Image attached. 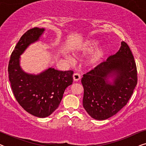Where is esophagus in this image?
<instances>
[{"instance_id":"obj_1","label":"esophagus","mask_w":146,"mask_h":146,"mask_svg":"<svg viewBox=\"0 0 146 146\" xmlns=\"http://www.w3.org/2000/svg\"><path fill=\"white\" fill-rule=\"evenodd\" d=\"M73 79L76 82L78 81L80 79V75L78 73H74L73 75Z\"/></svg>"}]
</instances>
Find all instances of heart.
<instances>
[{"label":"heart","mask_w":146,"mask_h":146,"mask_svg":"<svg viewBox=\"0 0 146 146\" xmlns=\"http://www.w3.org/2000/svg\"><path fill=\"white\" fill-rule=\"evenodd\" d=\"M99 41L96 39L90 38L85 40L78 48L76 53L89 52L98 44ZM107 47L104 44H100L96 48L90 56L88 60V63L91 66H96L100 64L106 55Z\"/></svg>","instance_id":"b5f03b06"}]
</instances>
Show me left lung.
Wrapping results in <instances>:
<instances>
[{"label": "left lung", "mask_w": 146, "mask_h": 146, "mask_svg": "<svg viewBox=\"0 0 146 146\" xmlns=\"http://www.w3.org/2000/svg\"><path fill=\"white\" fill-rule=\"evenodd\" d=\"M137 81L132 53L128 45L121 42L115 54L83 76V106L94 119L109 118L126 105Z\"/></svg>", "instance_id": "1"}]
</instances>
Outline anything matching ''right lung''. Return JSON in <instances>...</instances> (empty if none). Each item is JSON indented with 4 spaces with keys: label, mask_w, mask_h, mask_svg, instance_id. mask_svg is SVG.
Masks as SVG:
<instances>
[{
    "label": "right lung",
    "mask_w": 146,
    "mask_h": 146,
    "mask_svg": "<svg viewBox=\"0 0 146 146\" xmlns=\"http://www.w3.org/2000/svg\"><path fill=\"white\" fill-rule=\"evenodd\" d=\"M44 29L33 28L22 36L10 59L8 72L16 100L27 112L46 117L58 108L66 88L73 82L72 70L48 68L38 74L25 72L21 66V56L32 44L38 41Z\"/></svg>",
    "instance_id": "obj_1"
}]
</instances>
